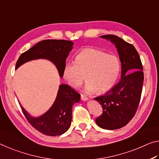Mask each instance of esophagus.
<instances>
[{"label": "esophagus", "instance_id": "obj_1", "mask_svg": "<svg viewBox=\"0 0 159 159\" xmlns=\"http://www.w3.org/2000/svg\"><path fill=\"white\" fill-rule=\"evenodd\" d=\"M81 98L82 101H87L88 100V98L84 94H81Z\"/></svg>", "mask_w": 159, "mask_h": 159}]
</instances>
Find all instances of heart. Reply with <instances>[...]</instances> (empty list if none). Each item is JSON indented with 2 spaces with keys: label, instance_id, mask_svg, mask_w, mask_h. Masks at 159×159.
Returning <instances> with one entry per match:
<instances>
[{
  "label": "heart",
  "instance_id": "heart-1",
  "mask_svg": "<svg viewBox=\"0 0 159 159\" xmlns=\"http://www.w3.org/2000/svg\"><path fill=\"white\" fill-rule=\"evenodd\" d=\"M121 64L115 55L99 49L84 48L75 56V62L65 65L62 75L71 87L78 88L87 80L85 91L104 93L111 90L120 73Z\"/></svg>",
  "mask_w": 159,
  "mask_h": 159
}]
</instances>
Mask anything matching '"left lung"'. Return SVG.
Here are the masks:
<instances>
[{"instance_id": "1", "label": "left lung", "mask_w": 159, "mask_h": 159, "mask_svg": "<svg viewBox=\"0 0 159 159\" xmlns=\"http://www.w3.org/2000/svg\"><path fill=\"white\" fill-rule=\"evenodd\" d=\"M101 37L115 43L121 62V79L109 92L94 98L103 108L96 123L101 128L117 129L125 126L136 113L144 82L143 66L132 44L113 34Z\"/></svg>"}]
</instances>
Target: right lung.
Masks as SVG:
<instances>
[{
  "instance_id": "obj_1",
  "label": "right lung",
  "mask_w": 159,
  "mask_h": 159,
  "mask_svg": "<svg viewBox=\"0 0 159 159\" xmlns=\"http://www.w3.org/2000/svg\"><path fill=\"white\" fill-rule=\"evenodd\" d=\"M74 43L63 39H46L37 43L21 54L15 69L31 60L46 58L56 65L61 77L66 61ZM80 94L67 84H61L56 101L51 108L39 118H32L22 106V113L31 125L39 132L47 136H58L69 129L72 121V108L79 102Z\"/></svg>"
}]
</instances>
